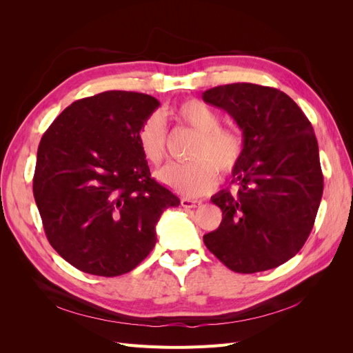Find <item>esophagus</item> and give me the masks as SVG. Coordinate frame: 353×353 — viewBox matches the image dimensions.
I'll use <instances>...</instances> for the list:
<instances>
[{
	"label": "esophagus",
	"instance_id": "34e87169",
	"mask_svg": "<svg viewBox=\"0 0 353 353\" xmlns=\"http://www.w3.org/2000/svg\"><path fill=\"white\" fill-rule=\"evenodd\" d=\"M201 205L200 200H194V199H181V206L185 208V209H191V208H197Z\"/></svg>",
	"mask_w": 353,
	"mask_h": 353
}]
</instances>
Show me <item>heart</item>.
I'll return each mask as SVG.
<instances>
[{"label":"heart","instance_id":"obj_1","mask_svg":"<svg viewBox=\"0 0 353 353\" xmlns=\"http://www.w3.org/2000/svg\"><path fill=\"white\" fill-rule=\"evenodd\" d=\"M168 116L199 132L188 163H169L157 172L163 185L184 196H201L218 183V170L228 174L239 163L244 138L232 128H221L218 113L199 100H188L168 110ZM140 150L150 165H160L166 154V126L153 114L137 132Z\"/></svg>","mask_w":353,"mask_h":353}]
</instances>
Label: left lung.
Instances as JSON below:
<instances>
[{"mask_svg": "<svg viewBox=\"0 0 353 353\" xmlns=\"http://www.w3.org/2000/svg\"><path fill=\"white\" fill-rule=\"evenodd\" d=\"M201 97L225 110L244 138L231 179L239 190L212 196L222 222L203 241L234 272L276 268L303 248L321 203L324 178L314 128L275 88L228 83Z\"/></svg>", "mask_w": 353, "mask_h": 353, "instance_id": "left-lung-1", "label": "left lung"}]
</instances>
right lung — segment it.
<instances>
[{
	"label": "right lung",
	"instance_id": "1",
	"mask_svg": "<svg viewBox=\"0 0 353 353\" xmlns=\"http://www.w3.org/2000/svg\"><path fill=\"white\" fill-rule=\"evenodd\" d=\"M160 103L105 91L72 103L42 135L34 197L50 244L82 272L132 271L156 244V225L179 199L152 178L137 141Z\"/></svg>",
	"mask_w": 353,
	"mask_h": 353
}]
</instances>
